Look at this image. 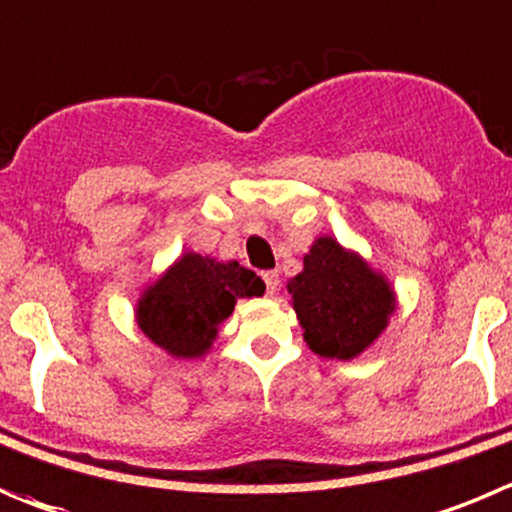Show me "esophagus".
I'll return each instance as SVG.
<instances>
[{"instance_id": "1", "label": "esophagus", "mask_w": 512, "mask_h": 512, "mask_svg": "<svg viewBox=\"0 0 512 512\" xmlns=\"http://www.w3.org/2000/svg\"><path fill=\"white\" fill-rule=\"evenodd\" d=\"M264 281H266V291H269V294L274 296L276 291H279V286H281L279 274H276V271H266V274H264Z\"/></svg>"}]
</instances>
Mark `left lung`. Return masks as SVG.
I'll return each mask as SVG.
<instances>
[{
  "label": "left lung",
  "mask_w": 512,
  "mask_h": 512,
  "mask_svg": "<svg viewBox=\"0 0 512 512\" xmlns=\"http://www.w3.org/2000/svg\"><path fill=\"white\" fill-rule=\"evenodd\" d=\"M304 342L319 357L354 359L387 329L394 291L359 253L332 236L316 238L304 271L289 281Z\"/></svg>",
  "instance_id": "obj_1"
}]
</instances>
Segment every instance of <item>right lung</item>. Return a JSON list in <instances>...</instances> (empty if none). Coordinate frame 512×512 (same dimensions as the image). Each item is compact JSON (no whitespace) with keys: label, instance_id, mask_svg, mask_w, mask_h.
I'll return each mask as SVG.
<instances>
[{"label":"right lung","instance_id":"add662e5","mask_svg":"<svg viewBox=\"0 0 512 512\" xmlns=\"http://www.w3.org/2000/svg\"><path fill=\"white\" fill-rule=\"evenodd\" d=\"M266 284L238 261L183 253L138 299L140 332L175 359H198L211 349L236 299L261 296Z\"/></svg>","mask_w":512,"mask_h":512}]
</instances>
